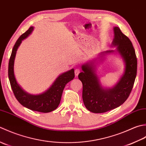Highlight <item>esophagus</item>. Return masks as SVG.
<instances>
[{
    "mask_svg": "<svg viewBox=\"0 0 146 146\" xmlns=\"http://www.w3.org/2000/svg\"><path fill=\"white\" fill-rule=\"evenodd\" d=\"M80 72H81V70H80L79 69H78V68H77V69H76L75 71H74V73H75L76 76H78L79 74L80 73Z\"/></svg>",
    "mask_w": 146,
    "mask_h": 146,
    "instance_id": "obj_1",
    "label": "esophagus"
}]
</instances>
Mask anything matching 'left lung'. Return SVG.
<instances>
[{
    "instance_id": "1",
    "label": "left lung",
    "mask_w": 146,
    "mask_h": 146,
    "mask_svg": "<svg viewBox=\"0 0 146 146\" xmlns=\"http://www.w3.org/2000/svg\"><path fill=\"white\" fill-rule=\"evenodd\" d=\"M114 36L113 45L117 46L125 62V72L117 84L112 89L104 90L91 63L83 65V71L78 76L82 83L83 102L89 111L95 113H105L122 105L131 93L137 75V60L131 41L118 27L114 28ZM113 52L108 50L104 53Z\"/></svg>"
}]
</instances>
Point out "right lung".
<instances>
[{
    "label": "right lung",
    "instance_id": "obj_1",
    "mask_svg": "<svg viewBox=\"0 0 146 146\" xmlns=\"http://www.w3.org/2000/svg\"><path fill=\"white\" fill-rule=\"evenodd\" d=\"M33 29V27L29 28L17 39L14 44L9 62V79L14 96L20 104L31 110L41 113H48L55 110L58 106L65 85L74 78L75 74L73 69L61 74L48 90L39 95L29 94L23 90L17 84L14 74V58L17 49L22 40L25 39L31 33Z\"/></svg>",
    "mask_w": 146,
    "mask_h": 146
}]
</instances>
